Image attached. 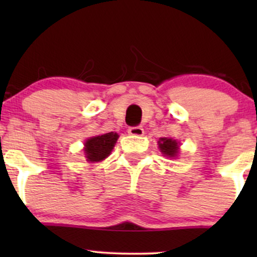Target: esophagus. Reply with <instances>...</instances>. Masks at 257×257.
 I'll return each mask as SVG.
<instances>
[{"label":"esophagus","instance_id":"34e87169","mask_svg":"<svg viewBox=\"0 0 257 257\" xmlns=\"http://www.w3.org/2000/svg\"><path fill=\"white\" fill-rule=\"evenodd\" d=\"M128 133L134 137H141L144 135V128L141 125H135V126H129Z\"/></svg>","mask_w":257,"mask_h":257}]
</instances>
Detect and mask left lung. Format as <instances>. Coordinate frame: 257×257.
<instances>
[{"instance_id":"1","label":"left lung","mask_w":257,"mask_h":257,"mask_svg":"<svg viewBox=\"0 0 257 257\" xmlns=\"http://www.w3.org/2000/svg\"><path fill=\"white\" fill-rule=\"evenodd\" d=\"M158 145L164 156H168V157H175V156L178 155L179 146H178V141L176 140L163 138L158 141Z\"/></svg>"}]
</instances>
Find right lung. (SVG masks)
I'll return each instance as SVG.
<instances>
[{"label": "right lung", "instance_id": "add662e5", "mask_svg": "<svg viewBox=\"0 0 257 257\" xmlns=\"http://www.w3.org/2000/svg\"><path fill=\"white\" fill-rule=\"evenodd\" d=\"M117 139H118V134L113 132L88 139L84 149V152L88 158L87 161L100 162L105 159L111 153Z\"/></svg>", "mask_w": 257, "mask_h": 257}]
</instances>
